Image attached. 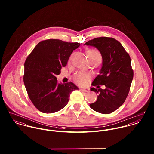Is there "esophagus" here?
Returning <instances> with one entry per match:
<instances>
[{"mask_svg": "<svg viewBox=\"0 0 154 154\" xmlns=\"http://www.w3.org/2000/svg\"><path fill=\"white\" fill-rule=\"evenodd\" d=\"M80 91L82 92H88V91L85 89H80Z\"/></svg>", "mask_w": 154, "mask_h": 154, "instance_id": "1", "label": "esophagus"}]
</instances>
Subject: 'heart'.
Here are the masks:
<instances>
[{
    "mask_svg": "<svg viewBox=\"0 0 154 154\" xmlns=\"http://www.w3.org/2000/svg\"><path fill=\"white\" fill-rule=\"evenodd\" d=\"M89 59L92 61L102 60V56L99 51L96 49H90L87 51ZM90 75L84 72H78L73 76V79L75 83L80 86L85 85L90 79Z\"/></svg>",
    "mask_w": 154,
    "mask_h": 154,
    "instance_id": "obj_1",
    "label": "heart"
}]
</instances>
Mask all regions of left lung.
<instances>
[{
	"label": "left lung",
	"mask_w": 154,
	"mask_h": 154,
	"mask_svg": "<svg viewBox=\"0 0 154 154\" xmlns=\"http://www.w3.org/2000/svg\"><path fill=\"white\" fill-rule=\"evenodd\" d=\"M85 44L95 47L103 57L100 74L92 83L97 88H91L98 95L89 106L98 112L110 114L124 103L130 91L133 78L130 56L119 42L111 37L95 38ZM100 85L106 88L103 90Z\"/></svg>",
	"instance_id": "8db88e82"
}]
</instances>
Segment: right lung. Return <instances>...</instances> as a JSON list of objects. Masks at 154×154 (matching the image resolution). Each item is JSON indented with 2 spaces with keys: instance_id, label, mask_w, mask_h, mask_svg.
<instances>
[{
  "instance_id": "right-lung-1",
  "label": "right lung",
  "mask_w": 154,
  "mask_h": 154,
  "mask_svg": "<svg viewBox=\"0 0 154 154\" xmlns=\"http://www.w3.org/2000/svg\"><path fill=\"white\" fill-rule=\"evenodd\" d=\"M79 43L48 39L40 42L24 63L23 82L34 106L42 112L53 113L64 108L71 92L78 88L72 82H58L56 75Z\"/></svg>"
}]
</instances>
